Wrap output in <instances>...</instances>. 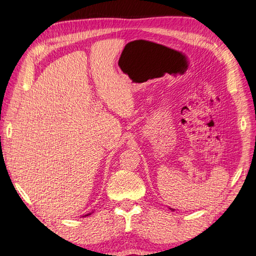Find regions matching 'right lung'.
I'll return each instance as SVG.
<instances>
[{"instance_id": "obj_1", "label": "right lung", "mask_w": 256, "mask_h": 256, "mask_svg": "<svg viewBox=\"0 0 256 256\" xmlns=\"http://www.w3.org/2000/svg\"><path fill=\"white\" fill-rule=\"evenodd\" d=\"M87 216H88V214H87Z\"/></svg>"}]
</instances>
